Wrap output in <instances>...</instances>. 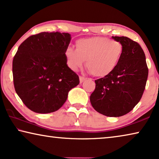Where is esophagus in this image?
<instances>
[{"instance_id": "34e87169", "label": "esophagus", "mask_w": 159, "mask_h": 159, "mask_svg": "<svg viewBox=\"0 0 159 159\" xmlns=\"http://www.w3.org/2000/svg\"><path fill=\"white\" fill-rule=\"evenodd\" d=\"M79 79H80V84H82L84 80H86V78H85L84 76H79Z\"/></svg>"}]
</instances>
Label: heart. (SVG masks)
Returning <instances> with one entry per match:
<instances>
[{"instance_id": "heart-1", "label": "heart", "mask_w": 159, "mask_h": 159, "mask_svg": "<svg viewBox=\"0 0 159 159\" xmlns=\"http://www.w3.org/2000/svg\"><path fill=\"white\" fill-rule=\"evenodd\" d=\"M124 52V45L119 40L105 37L81 39L76 42V49L68 47L64 55L68 66L76 70L85 62L89 71L96 77H105L117 68Z\"/></svg>"}]
</instances>
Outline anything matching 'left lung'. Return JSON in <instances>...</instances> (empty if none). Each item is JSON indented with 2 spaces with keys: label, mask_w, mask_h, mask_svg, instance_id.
<instances>
[{
  "label": "left lung",
  "mask_w": 159,
  "mask_h": 159,
  "mask_svg": "<svg viewBox=\"0 0 159 159\" xmlns=\"http://www.w3.org/2000/svg\"><path fill=\"white\" fill-rule=\"evenodd\" d=\"M124 45L122 59L114 71L95 80L90 95L93 107L107 117H121L139 102L144 91L148 69L145 54L137 42L127 37H112Z\"/></svg>",
  "instance_id": "8db88e82"
}]
</instances>
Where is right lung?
I'll list each match as a JSON object with an SVG mask.
<instances>
[{"mask_svg":"<svg viewBox=\"0 0 159 159\" xmlns=\"http://www.w3.org/2000/svg\"><path fill=\"white\" fill-rule=\"evenodd\" d=\"M70 34L41 32L20 45L12 60L15 90L32 111L46 114L57 111L68 93L79 84V77L67 66L65 49Z\"/></svg>","mask_w":159,"mask_h":159,"instance_id":"obj_1","label":"right lung"}]
</instances>
